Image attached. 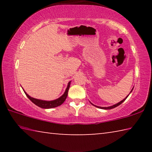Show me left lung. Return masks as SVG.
I'll return each instance as SVG.
<instances>
[{"label": "left lung", "instance_id": "left-lung-1", "mask_svg": "<svg viewBox=\"0 0 152 152\" xmlns=\"http://www.w3.org/2000/svg\"><path fill=\"white\" fill-rule=\"evenodd\" d=\"M133 88H132V91H131V92H130V93H131V92H132V91H133ZM129 93V94H130ZM128 96H129V95H128ZM128 96H127V97H125V99H123V100H122V101H120L119 102H118V103H117V104H114V105H113V106H110V107H98V106H96V105H94V104H93L94 105V106H95V107H98V108H99V109H107V110H109V109H113V108H115V107H118V106H119V105H120L122 103V102H124L125 101V99H127V98L128 97Z\"/></svg>", "mask_w": 152, "mask_h": 152}]
</instances>
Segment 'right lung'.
Wrapping results in <instances>:
<instances>
[{
    "label": "right lung",
    "mask_w": 152,
    "mask_h": 152,
    "mask_svg": "<svg viewBox=\"0 0 152 152\" xmlns=\"http://www.w3.org/2000/svg\"><path fill=\"white\" fill-rule=\"evenodd\" d=\"M70 82H68V86H67L65 92H64V94H62V96H61L60 98H58L57 99L53 100V101H43V100L34 99V98L31 97L29 95H28L27 94V92H25V91H24V92L25 93V94H26V96L30 99V101L32 102H33L35 105H37V106L42 108V109H51V108H54V107H57L58 106H60V105L63 104V102L65 101V100L67 98V96H68V92L69 88H70Z\"/></svg>",
    "instance_id": "obj_1"
}]
</instances>
